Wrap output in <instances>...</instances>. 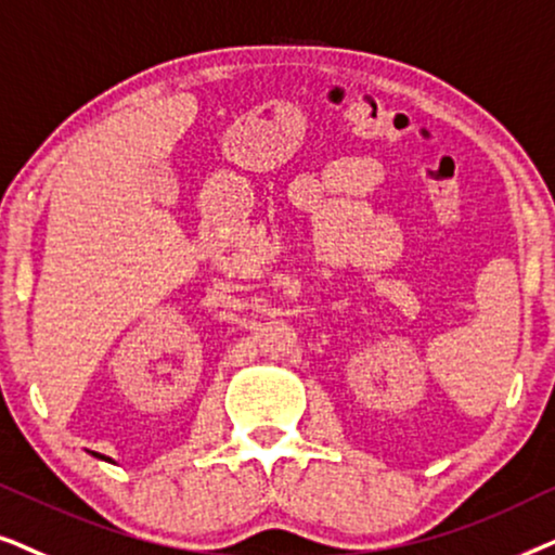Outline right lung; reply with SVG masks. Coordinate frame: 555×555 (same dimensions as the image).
Returning <instances> with one entry per match:
<instances>
[{"label":"right lung","instance_id":"obj_1","mask_svg":"<svg viewBox=\"0 0 555 555\" xmlns=\"http://www.w3.org/2000/svg\"><path fill=\"white\" fill-rule=\"evenodd\" d=\"M93 456H101V454H93ZM101 460H106V456H101ZM111 462V460H108Z\"/></svg>","mask_w":555,"mask_h":555}]
</instances>
